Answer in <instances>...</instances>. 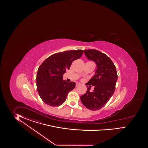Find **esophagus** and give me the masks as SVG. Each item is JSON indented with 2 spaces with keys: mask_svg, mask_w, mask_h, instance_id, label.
<instances>
[{
  "mask_svg": "<svg viewBox=\"0 0 148 148\" xmlns=\"http://www.w3.org/2000/svg\"><path fill=\"white\" fill-rule=\"evenodd\" d=\"M80 85V84L79 83H77V82L76 84V87H77V86H79Z\"/></svg>",
  "mask_w": 148,
  "mask_h": 148,
  "instance_id": "1",
  "label": "esophagus"
}]
</instances>
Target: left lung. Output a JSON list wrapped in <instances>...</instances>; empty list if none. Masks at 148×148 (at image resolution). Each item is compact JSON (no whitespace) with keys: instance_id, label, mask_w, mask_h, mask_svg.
Returning <instances> with one entry per match:
<instances>
[{"instance_id":"1","label":"left lung","mask_w":148,"mask_h":148,"mask_svg":"<svg viewBox=\"0 0 148 148\" xmlns=\"http://www.w3.org/2000/svg\"><path fill=\"white\" fill-rule=\"evenodd\" d=\"M84 53L88 60L95 63L97 69L86 84L94 86V90L90 91V88L86 86L87 92L81 96V101L86 108L96 111L106 105L115 90L118 79L116 68L110 58L99 51L85 50Z\"/></svg>"}]
</instances>
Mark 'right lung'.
<instances>
[{
    "instance_id": "right-lung-1",
    "label": "right lung",
    "mask_w": 148,
    "mask_h": 148,
    "mask_svg": "<svg viewBox=\"0 0 148 148\" xmlns=\"http://www.w3.org/2000/svg\"><path fill=\"white\" fill-rule=\"evenodd\" d=\"M82 50H69L53 54L40 64L36 76V85L43 101L51 106H59L67 94L75 87V82H67L63 75L69 69L72 62L80 58Z\"/></svg>"
}]
</instances>
